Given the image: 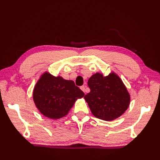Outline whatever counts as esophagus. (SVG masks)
Here are the masks:
<instances>
[{"instance_id":"esophagus-1","label":"esophagus","mask_w":160,"mask_h":160,"mask_svg":"<svg viewBox=\"0 0 160 160\" xmlns=\"http://www.w3.org/2000/svg\"><path fill=\"white\" fill-rule=\"evenodd\" d=\"M80 89H81L82 91H83L84 92V93H85V86H81V88H80Z\"/></svg>"}]
</instances>
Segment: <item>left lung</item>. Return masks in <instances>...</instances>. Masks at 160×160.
Here are the masks:
<instances>
[{"label":"left lung","instance_id":"obj_1","mask_svg":"<svg viewBox=\"0 0 160 160\" xmlns=\"http://www.w3.org/2000/svg\"><path fill=\"white\" fill-rule=\"evenodd\" d=\"M90 92L84 99L92 114L104 121H113L128 108L130 95L120 77L111 72L108 76L96 72L88 80Z\"/></svg>","mask_w":160,"mask_h":160}]
</instances>
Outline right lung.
I'll list each match as a JSON object with an SVG mask.
<instances>
[{
    "instance_id": "1",
    "label": "right lung",
    "mask_w": 160,
    "mask_h": 160,
    "mask_svg": "<svg viewBox=\"0 0 160 160\" xmlns=\"http://www.w3.org/2000/svg\"><path fill=\"white\" fill-rule=\"evenodd\" d=\"M84 95L74 81L45 72L34 88L32 98L37 108L43 115L56 119L68 114L76 100Z\"/></svg>"
}]
</instances>
